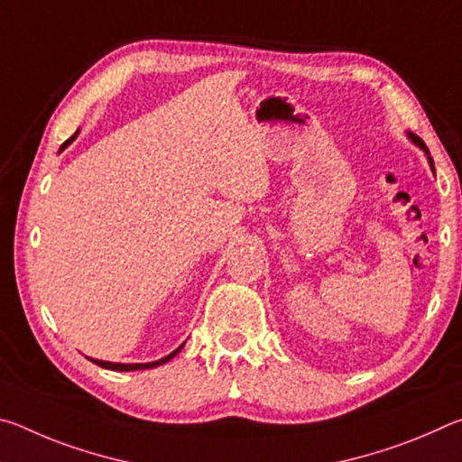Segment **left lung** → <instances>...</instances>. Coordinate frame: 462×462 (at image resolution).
Returning a JSON list of instances; mask_svg holds the SVG:
<instances>
[{
  "label": "left lung",
  "instance_id": "1",
  "mask_svg": "<svg viewBox=\"0 0 462 462\" xmlns=\"http://www.w3.org/2000/svg\"><path fill=\"white\" fill-rule=\"evenodd\" d=\"M408 138L411 140V143H413V144H416V146H420V148H421V151H424V152H426V156H428V162H430V169H432V171H434V161H432V156H430V152H428V148H426V144H424V143H421V138H420V136H416V134H411V132H408Z\"/></svg>",
  "mask_w": 462,
  "mask_h": 462
}]
</instances>
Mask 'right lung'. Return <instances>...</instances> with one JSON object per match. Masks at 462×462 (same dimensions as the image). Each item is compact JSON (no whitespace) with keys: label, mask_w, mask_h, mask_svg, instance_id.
Returning <instances> with one entry per match:
<instances>
[{"label":"right lung","mask_w":462,"mask_h":462,"mask_svg":"<svg viewBox=\"0 0 462 462\" xmlns=\"http://www.w3.org/2000/svg\"><path fill=\"white\" fill-rule=\"evenodd\" d=\"M79 136V130L75 132V134L69 138V140H65V143L60 144V151H65V148L73 143V140ZM59 151V152H60ZM185 346V342L181 344V346H177L173 353L171 355H167V356H162V358H159V361H152V363H130V365H126V363H109V361H97V358H89V361H93L96 363L97 366H104V369H109V371H143V369H154V366H161V365H165V363H169L171 358L173 356H177L179 353H181V348Z\"/></svg>","instance_id":"1"}]
</instances>
